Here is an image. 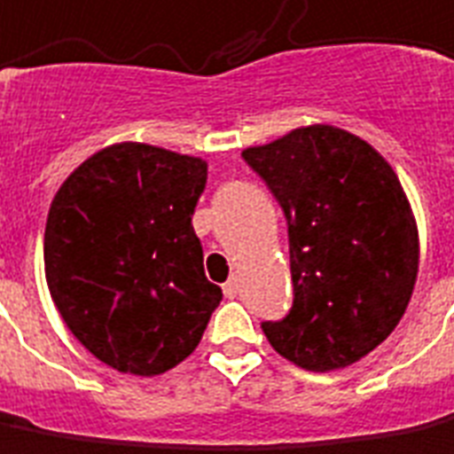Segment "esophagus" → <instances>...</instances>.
<instances>
[{"instance_id":"obj_1","label":"esophagus","mask_w":454,"mask_h":454,"mask_svg":"<svg viewBox=\"0 0 454 454\" xmlns=\"http://www.w3.org/2000/svg\"><path fill=\"white\" fill-rule=\"evenodd\" d=\"M223 293H226V297H238V293H240V282H238V278H231V280L223 285Z\"/></svg>"}]
</instances>
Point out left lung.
I'll list each match as a JSON object with an SVG mask.
<instances>
[{"label": "left lung", "instance_id": "1", "mask_svg": "<svg viewBox=\"0 0 454 454\" xmlns=\"http://www.w3.org/2000/svg\"><path fill=\"white\" fill-rule=\"evenodd\" d=\"M243 160L287 218L294 300L262 322L307 371L351 366L401 322L418 278V228L391 164L347 129L309 125Z\"/></svg>", "mask_w": 454, "mask_h": 454}]
</instances>
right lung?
Listing matches in <instances>:
<instances>
[{"instance_id": "obj_1", "label": "right lung", "mask_w": 454, "mask_h": 454, "mask_svg": "<svg viewBox=\"0 0 454 454\" xmlns=\"http://www.w3.org/2000/svg\"><path fill=\"white\" fill-rule=\"evenodd\" d=\"M206 161L122 142L95 152L49 208L43 265L71 334L107 366L157 376L182 364L223 300L192 216Z\"/></svg>"}]
</instances>
